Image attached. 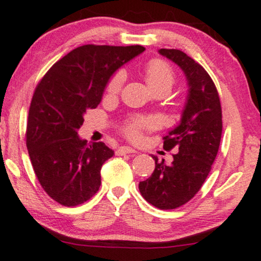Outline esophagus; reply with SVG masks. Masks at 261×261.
<instances>
[{
    "mask_svg": "<svg viewBox=\"0 0 261 261\" xmlns=\"http://www.w3.org/2000/svg\"><path fill=\"white\" fill-rule=\"evenodd\" d=\"M135 152H137V150L131 148V146H120V148L116 151V153L118 156L126 155V153H135Z\"/></svg>",
    "mask_w": 261,
    "mask_h": 261,
    "instance_id": "obj_1",
    "label": "esophagus"
}]
</instances>
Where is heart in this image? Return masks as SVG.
Instances as JSON below:
<instances>
[{
  "label": "heart",
  "instance_id": "b5f03b06",
  "mask_svg": "<svg viewBox=\"0 0 261 261\" xmlns=\"http://www.w3.org/2000/svg\"><path fill=\"white\" fill-rule=\"evenodd\" d=\"M144 73L146 83L153 92L161 89L170 90L175 83L174 71L166 61L161 60V59H153V60L149 61L148 65L145 66ZM125 78L126 75L124 71L116 72L109 80L108 87H106L108 92L111 94L119 92L124 85ZM156 124L157 120L153 118H137L127 125L125 132L129 137L137 139L141 137L143 131L151 129Z\"/></svg>",
  "mask_w": 261,
  "mask_h": 261
}]
</instances>
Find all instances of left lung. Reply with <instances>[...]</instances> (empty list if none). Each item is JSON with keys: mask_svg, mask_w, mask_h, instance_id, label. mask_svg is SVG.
Returning <instances> with one entry per match:
<instances>
[{"mask_svg": "<svg viewBox=\"0 0 261 261\" xmlns=\"http://www.w3.org/2000/svg\"><path fill=\"white\" fill-rule=\"evenodd\" d=\"M185 73L188 92L179 123L164 137L163 149H176L167 166L156 156L155 170L139 182L142 196L160 209H175L192 200L207 178L222 134V111L213 80L200 64L179 49L159 50Z\"/></svg>", "mask_w": 261, "mask_h": 261, "instance_id": "8db88e82", "label": "left lung"}]
</instances>
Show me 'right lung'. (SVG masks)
<instances>
[{
  "mask_svg": "<svg viewBox=\"0 0 261 261\" xmlns=\"http://www.w3.org/2000/svg\"><path fill=\"white\" fill-rule=\"evenodd\" d=\"M144 50L139 45L80 46L56 62L36 86L25 144L40 185L60 204H82L98 192L101 166L115 152L102 142L87 143L78 130L117 69Z\"/></svg>",
  "mask_w": 261,
  "mask_h": 261,
  "instance_id": "right-lung-1",
  "label": "right lung"
}]
</instances>
